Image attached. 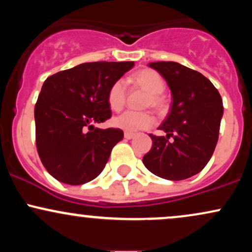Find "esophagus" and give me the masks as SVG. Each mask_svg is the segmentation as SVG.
Wrapping results in <instances>:
<instances>
[{
  "label": "esophagus",
  "instance_id": "34e87169",
  "mask_svg": "<svg viewBox=\"0 0 252 252\" xmlns=\"http://www.w3.org/2000/svg\"><path fill=\"white\" fill-rule=\"evenodd\" d=\"M134 134H131V132H124V138H126V140H131L132 137H134Z\"/></svg>",
  "mask_w": 252,
  "mask_h": 252
}]
</instances>
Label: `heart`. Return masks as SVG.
<instances>
[{"label": "heart", "instance_id": "heart-1", "mask_svg": "<svg viewBox=\"0 0 252 252\" xmlns=\"http://www.w3.org/2000/svg\"><path fill=\"white\" fill-rule=\"evenodd\" d=\"M138 85L143 86L150 94L148 104L154 108H160L163 100L161 94H163L164 82L162 77L158 72L152 70H143L136 73L132 77ZM126 83L124 79H118L111 85L108 92V103L109 106L114 111H120L126 103ZM155 117L150 112H136L128 110L124 111L118 116L114 117L112 124L118 129H122L126 132H136L140 130L148 129L154 126Z\"/></svg>", "mask_w": 252, "mask_h": 252}]
</instances>
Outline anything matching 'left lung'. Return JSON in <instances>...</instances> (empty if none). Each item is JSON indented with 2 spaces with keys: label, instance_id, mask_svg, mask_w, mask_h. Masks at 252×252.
Here are the masks:
<instances>
[{
  "label": "left lung",
  "instance_id": "left-lung-1",
  "mask_svg": "<svg viewBox=\"0 0 252 252\" xmlns=\"http://www.w3.org/2000/svg\"><path fill=\"white\" fill-rule=\"evenodd\" d=\"M148 66L168 84L172 106L158 126L167 135H149L153 147L143 163L162 179H189L204 169L215 152L224 114L221 97L206 77L181 63L158 62Z\"/></svg>",
  "mask_w": 252,
  "mask_h": 252
}]
</instances>
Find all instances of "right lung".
<instances>
[{
    "label": "right lung",
    "mask_w": 252,
    "mask_h": 252,
    "mask_svg": "<svg viewBox=\"0 0 252 252\" xmlns=\"http://www.w3.org/2000/svg\"><path fill=\"white\" fill-rule=\"evenodd\" d=\"M134 62L84 63L48 77L34 109L37 154L50 174L83 185L102 173L121 129H100L111 116L109 89Z\"/></svg>",
    "instance_id": "1"
}]
</instances>
